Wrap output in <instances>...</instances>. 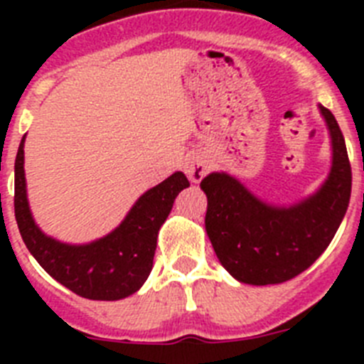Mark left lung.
Segmentation results:
<instances>
[{"mask_svg": "<svg viewBox=\"0 0 364 364\" xmlns=\"http://www.w3.org/2000/svg\"><path fill=\"white\" fill-rule=\"evenodd\" d=\"M25 134L14 164V215L19 233L41 268L80 297L120 301L136 294L153 268L149 237L171 211L173 189L188 188L184 173H175L151 188L125 215L120 226L87 244L56 240L38 228L31 213L25 182Z\"/></svg>", "mask_w": 364, "mask_h": 364, "instance_id": "left-lung-1", "label": "left lung"}]
</instances>
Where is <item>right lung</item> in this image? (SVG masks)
I'll return each instance as SVG.
<instances>
[{
    "mask_svg": "<svg viewBox=\"0 0 364 364\" xmlns=\"http://www.w3.org/2000/svg\"><path fill=\"white\" fill-rule=\"evenodd\" d=\"M326 122L332 136V169L323 188L301 204H262L226 173H211L200 182L208 197L205 218L220 226V244L215 252L237 281L253 286L290 281L310 268L332 242L348 208L352 167L345 138L330 112Z\"/></svg>",
    "mask_w": 364,
    "mask_h": 364,
    "instance_id": "obj_1",
    "label": "right lung"
}]
</instances>
